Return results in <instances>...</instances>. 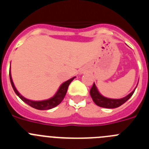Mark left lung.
<instances>
[{"label":"left lung","mask_w":149,"mask_h":149,"mask_svg":"<svg viewBox=\"0 0 149 149\" xmlns=\"http://www.w3.org/2000/svg\"><path fill=\"white\" fill-rule=\"evenodd\" d=\"M136 88L125 97L119 98V99H113V98H106V97L100 94L94 83L92 88H91L89 93H90L91 97H92L93 101H94L96 105H98L101 107H104V108H116V107H119L121 105L123 104L124 103H125L126 101L131 98L132 95L134 94Z\"/></svg>","instance_id":"obj_1"}]
</instances>
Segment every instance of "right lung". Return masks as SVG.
I'll return each mask as SVG.
<instances>
[{
    "mask_svg": "<svg viewBox=\"0 0 149 149\" xmlns=\"http://www.w3.org/2000/svg\"><path fill=\"white\" fill-rule=\"evenodd\" d=\"M74 78H75V77H72V78L69 79V80H68L67 81L63 83L61 86H60V88H59L58 91L56 92V94H55L52 98H49V99L48 100H44V101H31V100L27 99L26 98L23 97L20 93H18V90H17L16 88H15V85L13 84L10 69V82H11V85L12 86H13L14 91H15V94H16L24 102H25L26 104H27L30 105V106L32 107H33V108L40 110H50V109L54 108V107H56L57 105L60 104L62 102V101L63 100V98H64V97H65V94H66L69 84H70V83L72 82Z\"/></svg>",
    "mask_w": 149,
    "mask_h": 149,
    "instance_id": "add662e5",
    "label": "right lung"
}]
</instances>
